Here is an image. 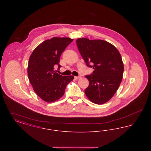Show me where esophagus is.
Instances as JSON below:
<instances>
[{
  "mask_svg": "<svg viewBox=\"0 0 151 151\" xmlns=\"http://www.w3.org/2000/svg\"><path fill=\"white\" fill-rule=\"evenodd\" d=\"M81 78V76H75V80H79Z\"/></svg>",
  "mask_w": 151,
  "mask_h": 151,
  "instance_id": "obj_1",
  "label": "esophagus"
}]
</instances>
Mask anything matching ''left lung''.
Here are the masks:
<instances>
[{"label":"left lung","mask_w":151,"mask_h":151,"mask_svg":"<svg viewBox=\"0 0 151 151\" xmlns=\"http://www.w3.org/2000/svg\"><path fill=\"white\" fill-rule=\"evenodd\" d=\"M76 44L86 65L94 70L92 75L86 76L89 84L85 94L94 104H104L113 97L122 82V57L113 45L104 40L81 38Z\"/></svg>","instance_id":"obj_1"}]
</instances>
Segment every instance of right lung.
Here are the masks:
<instances>
[{
	"label": "right lung",
	"instance_id": "right-lung-1",
	"mask_svg": "<svg viewBox=\"0 0 151 151\" xmlns=\"http://www.w3.org/2000/svg\"><path fill=\"white\" fill-rule=\"evenodd\" d=\"M73 40L68 37H53L37 46L29 58L28 76L36 93L46 102H53L65 93L73 76H62L54 70L59 65L60 57Z\"/></svg>",
	"mask_w": 151,
	"mask_h": 151
}]
</instances>
